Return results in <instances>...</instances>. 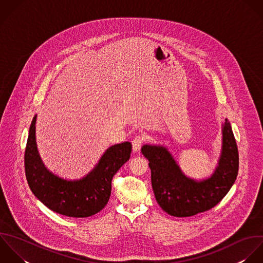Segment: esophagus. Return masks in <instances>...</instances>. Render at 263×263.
Instances as JSON below:
<instances>
[{
	"label": "esophagus",
	"mask_w": 263,
	"mask_h": 263,
	"mask_svg": "<svg viewBox=\"0 0 263 263\" xmlns=\"http://www.w3.org/2000/svg\"><path fill=\"white\" fill-rule=\"evenodd\" d=\"M144 137L141 136V135H138V136H135V138L132 140V146H133V152L134 153H137L140 151L143 142H144Z\"/></svg>",
	"instance_id": "obj_1"
}]
</instances>
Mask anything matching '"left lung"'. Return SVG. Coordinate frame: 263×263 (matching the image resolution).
Returning a JSON list of instances; mask_svg holds the SVG:
<instances>
[{
	"instance_id": "8db88e82",
	"label": "left lung",
	"mask_w": 263,
	"mask_h": 263,
	"mask_svg": "<svg viewBox=\"0 0 263 263\" xmlns=\"http://www.w3.org/2000/svg\"><path fill=\"white\" fill-rule=\"evenodd\" d=\"M142 155L148 160L152 185L160 207L176 217H189L216 206L234 185L239 171V152L231 123H222V145L217 166L208 178L186 176L164 145L144 144Z\"/></svg>"
}]
</instances>
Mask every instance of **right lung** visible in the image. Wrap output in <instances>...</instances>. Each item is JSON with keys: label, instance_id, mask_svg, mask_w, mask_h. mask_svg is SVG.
<instances>
[{"label": "right lung", "instance_id": "add662e5", "mask_svg": "<svg viewBox=\"0 0 263 263\" xmlns=\"http://www.w3.org/2000/svg\"><path fill=\"white\" fill-rule=\"evenodd\" d=\"M34 115L24 154L25 176L32 194L50 210L68 217L83 218L100 212L111 193V179L130 159L128 141L109 146L95 167L84 177L68 180L51 172L43 163L35 140Z\"/></svg>", "mask_w": 263, "mask_h": 263}]
</instances>
